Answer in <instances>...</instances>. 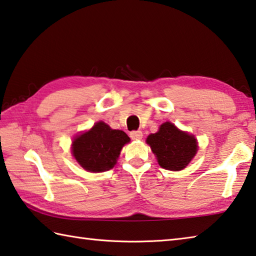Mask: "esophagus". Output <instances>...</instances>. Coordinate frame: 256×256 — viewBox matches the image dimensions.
<instances>
[{"mask_svg": "<svg viewBox=\"0 0 256 256\" xmlns=\"http://www.w3.org/2000/svg\"><path fill=\"white\" fill-rule=\"evenodd\" d=\"M130 136H131V138H133V140H140V138H142L143 136V133L140 131V130H138V131H132L130 133Z\"/></svg>", "mask_w": 256, "mask_h": 256, "instance_id": "34e87169", "label": "esophagus"}]
</instances>
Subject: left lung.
<instances>
[{"instance_id":"8db88e82","label":"left lung","mask_w":256,"mask_h":256,"mask_svg":"<svg viewBox=\"0 0 256 256\" xmlns=\"http://www.w3.org/2000/svg\"><path fill=\"white\" fill-rule=\"evenodd\" d=\"M146 143L156 156L158 162L166 170H182L197 152V141L194 136L166 122L154 134H150Z\"/></svg>"}]
</instances>
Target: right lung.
Instances as JSON below:
<instances>
[{
  "instance_id": "1",
  "label": "right lung",
  "mask_w": 256,
  "mask_h": 256,
  "mask_svg": "<svg viewBox=\"0 0 256 256\" xmlns=\"http://www.w3.org/2000/svg\"><path fill=\"white\" fill-rule=\"evenodd\" d=\"M128 134L112 130L104 122L96 123L90 131L82 133L72 142V154L84 169L90 172L110 170L116 164Z\"/></svg>"
}]
</instances>
